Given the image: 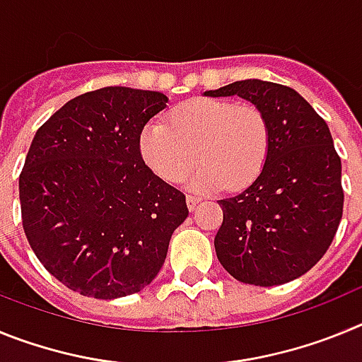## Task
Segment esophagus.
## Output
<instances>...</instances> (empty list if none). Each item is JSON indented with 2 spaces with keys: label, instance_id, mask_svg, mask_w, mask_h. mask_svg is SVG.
<instances>
[{
  "label": "esophagus",
  "instance_id": "34e87169",
  "mask_svg": "<svg viewBox=\"0 0 362 362\" xmlns=\"http://www.w3.org/2000/svg\"><path fill=\"white\" fill-rule=\"evenodd\" d=\"M199 201H201V197H197V196H187L188 210H190V212H194V210H196V206H197V203H199Z\"/></svg>",
  "mask_w": 362,
  "mask_h": 362
}]
</instances>
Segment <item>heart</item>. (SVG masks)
Instances as JSON below:
<instances>
[{"label": "heart", "instance_id": "obj_1", "mask_svg": "<svg viewBox=\"0 0 362 362\" xmlns=\"http://www.w3.org/2000/svg\"><path fill=\"white\" fill-rule=\"evenodd\" d=\"M270 148V129L255 105L197 98L172 108L168 124L152 121L141 130L139 152L150 170L177 183L196 166L192 188L232 190L254 183Z\"/></svg>", "mask_w": 362, "mask_h": 362}]
</instances>
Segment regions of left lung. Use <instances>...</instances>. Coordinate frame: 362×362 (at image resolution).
<instances>
[{"mask_svg":"<svg viewBox=\"0 0 362 362\" xmlns=\"http://www.w3.org/2000/svg\"><path fill=\"white\" fill-rule=\"evenodd\" d=\"M204 95L250 101L270 129L261 174L241 194L219 201V263L255 286L297 279L330 248L343 217L341 158L328 124L303 95L277 83L245 79Z\"/></svg>","mask_w":362,"mask_h":362,"instance_id":"obj_1","label":"left lung"}]
</instances>
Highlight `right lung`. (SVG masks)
<instances>
[{"mask_svg":"<svg viewBox=\"0 0 362 362\" xmlns=\"http://www.w3.org/2000/svg\"><path fill=\"white\" fill-rule=\"evenodd\" d=\"M166 103L161 92L105 86L37 129L19 175L21 219L36 257L66 288L117 299L161 270L187 199L145 165L139 136Z\"/></svg>","mask_w":362,"mask_h":362,"instance_id":"1","label":"right lung"}]
</instances>
